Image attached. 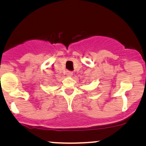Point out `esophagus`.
<instances>
[{
    "label": "esophagus",
    "instance_id": "34e87169",
    "mask_svg": "<svg viewBox=\"0 0 146 146\" xmlns=\"http://www.w3.org/2000/svg\"><path fill=\"white\" fill-rule=\"evenodd\" d=\"M73 72L71 71H66V75H67L68 76H73Z\"/></svg>",
    "mask_w": 146,
    "mask_h": 146
}]
</instances>
